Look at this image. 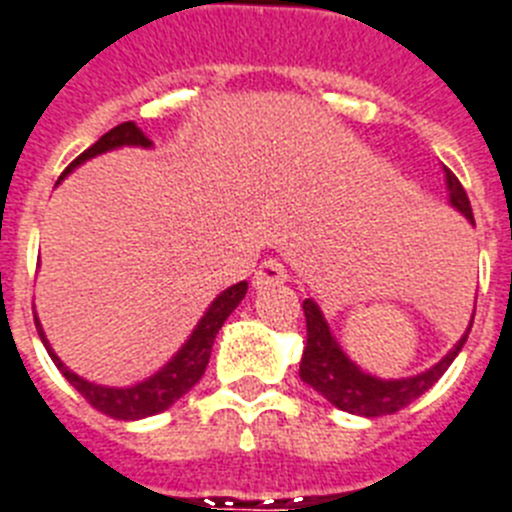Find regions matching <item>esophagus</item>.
Segmentation results:
<instances>
[{"label":"esophagus","mask_w":512,"mask_h":512,"mask_svg":"<svg viewBox=\"0 0 512 512\" xmlns=\"http://www.w3.org/2000/svg\"><path fill=\"white\" fill-rule=\"evenodd\" d=\"M288 281V270L281 260H275V257H268V260L262 262L260 268L255 270L252 275V286L255 288H265V286H278V283Z\"/></svg>","instance_id":"esophagus-1"}]
</instances>
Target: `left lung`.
Wrapping results in <instances>:
<instances>
[{
    "instance_id": "obj_1",
    "label": "left lung",
    "mask_w": 512,
    "mask_h": 512,
    "mask_svg": "<svg viewBox=\"0 0 512 512\" xmlns=\"http://www.w3.org/2000/svg\"><path fill=\"white\" fill-rule=\"evenodd\" d=\"M446 170V167H443ZM446 188H448V203L459 213H464L466 219L474 224V213H471V203L466 190L461 188L459 177L446 170ZM304 317H306V348L301 355L299 376L304 384L311 389H317L330 404H335L337 410L350 412V415L361 417H381L394 415L417 397H422L435 381L441 379L453 358L464 348L469 330L464 332L456 345L443 355L441 361L430 366L428 371L410 376V379H376L371 373L361 371L350 361L348 355L342 353L340 342L332 337L330 327L324 322L322 311L311 299L304 301ZM474 322V317H471Z\"/></svg>"
}]
</instances>
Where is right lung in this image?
Wrapping results in <instances>:
<instances>
[{
	"mask_svg": "<svg viewBox=\"0 0 512 512\" xmlns=\"http://www.w3.org/2000/svg\"><path fill=\"white\" fill-rule=\"evenodd\" d=\"M121 146H144V149H149L151 141L133 121L121 123V126L110 128L105 136H100L90 149L82 151V154L66 167L64 175L59 177V182L64 180L74 167L87 162V159L97 157V154H105V151L121 149ZM244 293H247V281L234 283V286L226 288L224 293H219V296L213 299V304L208 306L206 314H203L201 322H198V327L193 330V335L188 337V342L177 350L175 358H172L162 371H157L154 376L141 381V384L128 386V389H113V386H100L92 384V381H84L82 376L69 371V368L61 363L59 355L53 353L51 345H48L46 340V332L41 330L38 317H35V327H38V335H41L43 345H46L48 355H51V361L56 363V368H59L61 373H64V379L69 381V384L74 386L97 412L115 417V420H141V417H151L157 415V412H164L167 407H172L182 394H188V391L201 381L203 371H206L208 366V358H211L213 340L219 335L221 324L229 319L231 311L237 309L239 301L244 299Z\"/></svg>",
	"mask_w": 512,
	"mask_h": 512,
	"instance_id": "1",
	"label": "right lung"
}]
</instances>
